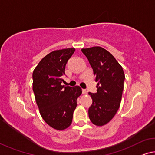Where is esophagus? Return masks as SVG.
Masks as SVG:
<instances>
[{"label":"esophagus","mask_w":155,"mask_h":155,"mask_svg":"<svg viewBox=\"0 0 155 155\" xmlns=\"http://www.w3.org/2000/svg\"><path fill=\"white\" fill-rule=\"evenodd\" d=\"M83 94H87V91L86 90H82Z\"/></svg>","instance_id":"esophagus-1"}]
</instances>
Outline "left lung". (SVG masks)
<instances>
[{
	"label": "left lung",
	"mask_w": 155,
	"mask_h": 155,
	"mask_svg": "<svg viewBox=\"0 0 155 155\" xmlns=\"http://www.w3.org/2000/svg\"><path fill=\"white\" fill-rule=\"evenodd\" d=\"M98 82L97 92L89 94L92 104L88 110L90 121L97 126L112 119L121 104L125 74L121 65L108 51L99 46L81 49Z\"/></svg>",
	"instance_id": "8db88e82"
}]
</instances>
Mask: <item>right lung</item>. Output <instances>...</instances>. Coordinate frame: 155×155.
Instances as JSON below:
<instances>
[{"label": "right lung", "instance_id": "1", "mask_svg": "<svg viewBox=\"0 0 155 155\" xmlns=\"http://www.w3.org/2000/svg\"><path fill=\"white\" fill-rule=\"evenodd\" d=\"M75 48L54 50L43 57L34 70L33 91L41 117L49 126L64 130L72 121L77 100L81 94L79 86L62 85L68 61Z\"/></svg>", "mask_w": 155, "mask_h": 155}]
</instances>
